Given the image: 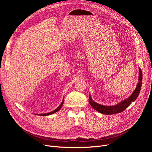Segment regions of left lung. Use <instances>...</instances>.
I'll use <instances>...</instances> for the list:
<instances>
[{
	"label": "left lung",
	"mask_w": 152,
	"mask_h": 152,
	"mask_svg": "<svg viewBox=\"0 0 152 152\" xmlns=\"http://www.w3.org/2000/svg\"><path fill=\"white\" fill-rule=\"evenodd\" d=\"M139 70H140V74H139L138 84H137L136 88L135 89L134 91L133 92V93L131 94V96L129 98H128L126 100H124L123 102L116 105L104 106L94 102V101L92 99L91 96H89V102L91 105V107H93L94 110H96L97 112L104 115H112L115 113H121L123 112L124 110H125L131 104L132 102H134L140 94V92L141 88V84H142V74L140 68Z\"/></svg>",
	"instance_id": "obj_1"
}]
</instances>
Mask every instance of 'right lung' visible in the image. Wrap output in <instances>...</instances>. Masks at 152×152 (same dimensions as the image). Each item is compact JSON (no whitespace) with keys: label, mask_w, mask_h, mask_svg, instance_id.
Returning <instances> with one entry per match:
<instances>
[{"label":"right lung","mask_w":152,"mask_h":152,"mask_svg":"<svg viewBox=\"0 0 152 152\" xmlns=\"http://www.w3.org/2000/svg\"><path fill=\"white\" fill-rule=\"evenodd\" d=\"M63 102H64V100H63V102H61V103L60 104V105L59 106V107L56 109V110H54V111H53V112H49V113H44V114H39L40 115H42V116H46V115H51V114H53V113H55V112H58V110H59L61 109V107H62V105H63Z\"/></svg>","instance_id":"obj_1"}]
</instances>
